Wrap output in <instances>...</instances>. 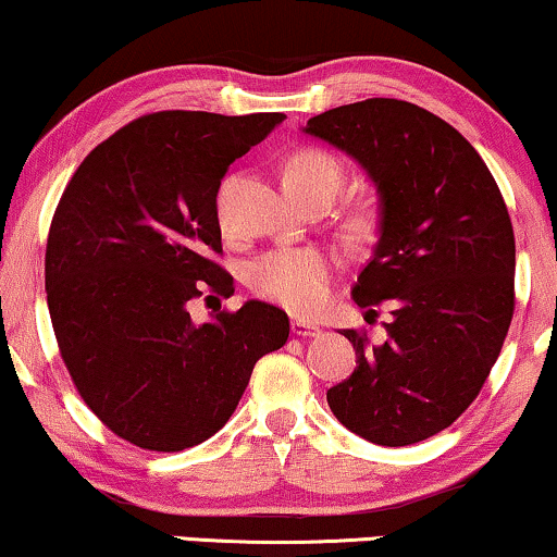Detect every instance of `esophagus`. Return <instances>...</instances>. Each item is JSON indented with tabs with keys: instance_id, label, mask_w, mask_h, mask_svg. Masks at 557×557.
<instances>
[{
	"instance_id": "34e87169",
	"label": "esophagus",
	"mask_w": 557,
	"mask_h": 557,
	"mask_svg": "<svg viewBox=\"0 0 557 557\" xmlns=\"http://www.w3.org/2000/svg\"><path fill=\"white\" fill-rule=\"evenodd\" d=\"M293 332L297 337H318L320 335V327L314 325V322H305V320H295L293 322Z\"/></svg>"
}]
</instances>
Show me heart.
I'll return each mask as SVG.
<instances>
[{
	"instance_id": "b5f03b06",
	"label": "heart",
	"mask_w": 557,
	"mask_h": 557,
	"mask_svg": "<svg viewBox=\"0 0 557 557\" xmlns=\"http://www.w3.org/2000/svg\"><path fill=\"white\" fill-rule=\"evenodd\" d=\"M339 177L343 172L335 157L318 147L297 149L282 164V185L295 197L318 187H337ZM332 268L335 260L318 247H280L247 268V287L262 300L310 314L327 302Z\"/></svg>"
}]
</instances>
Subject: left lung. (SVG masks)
<instances>
[{
	"label": "left lung",
	"instance_id": "obj_1",
	"mask_svg": "<svg viewBox=\"0 0 557 557\" xmlns=\"http://www.w3.org/2000/svg\"><path fill=\"white\" fill-rule=\"evenodd\" d=\"M305 132L375 182L380 239L352 300L393 310L383 345L343 332L358 368L327 389V405L370 443H420L470 408L503 350L516 310L508 207L475 147L418 104L372 97L307 120Z\"/></svg>",
	"mask_w": 557,
	"mask_h": 557
}]
</instances>
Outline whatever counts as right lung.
<instances>
[{
    "mask_svg": "<svg viewBox=\"0 0 557 557\" xmlns=\"http://www.w3.org/2000/svg\"><path fill=\"white\" fill-rule=\"evenodd\" d=\"M282 112H152L107 137L66 182L45 255L49 318L82 400L114 435L154 453L205 443L230 420L255 362L287 343L280 307L230 297L220 180Z\"/></svg>",
    "mask_w": 557,
    "mask_h": 557,
    "instance_id": "add662e5",
    "label": "right lung"
}]
</instances>
